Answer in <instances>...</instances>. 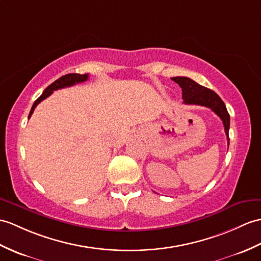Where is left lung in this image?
<instances>
[{
	"label": "left lung",
	"instance_id": "left-lung-1",
	"mask_svg": "<svg viewBox=\"0 0 261 261\" xmlns=\"http://www.w3.org/2000/svg\"><path fill=\"white\" fill-rule=\"evenodd\" d=\"M182 89V99L185 105L202 106L211 109L218 117L222 120L225 132L227 136L229 147V128H230V116L227 111L225 103L220 99L215 91L200 86L197 82L186 76L171 77Z\"/></svg>",
	"mask_w": 261,
	"mask_h": 261
}]
</instances>
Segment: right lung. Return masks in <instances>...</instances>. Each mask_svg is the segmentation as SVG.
Masks as SVG:
<instances>
[{"instance_id": "right-lung-1", "label": "right lung", "mask_w": 261, "mask_h": 261, "mask_svg": "<svg viewBox=\"0 0 261 261\" xmlns=\"http://www.w3.org/2000/svg\"><path fill=\"white\" fill-rule=\"evenodd\" d=\"M88 79H89V74H77V73L65 74V75L61 76L60 79H58L57 81H54L52 84H50V86H48L43 91V93H42V95L40 96L38 100H35V102L33 103V106H32L31 111H30L29 119L31 118L35 107L38 106L42 100H44V99L47 98L48 95H51L53 93V91L59 90V89H62V88H66V87H72V86H74V84H76V83H81V82L87 81Z\"/></svg>"}]
</instances>
